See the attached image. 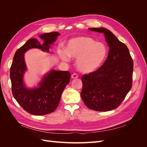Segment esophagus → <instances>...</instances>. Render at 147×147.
Here are the masks:
<instances>
[{"label":"esophagus","mask_w":147,"mask_h":147,"mask_svg":"<svg viewBox=\"0 0 147 147\" xmlns=\"http://www.w3.org/2000/svg\"><path fill=\"white\" fill-rule=\"evenodd\" d=\"M71 77H72V78H76L78 77V75L76 73H74L72 75V76H71Z\"/></svg>","instance_id":"1"}]
</instances>
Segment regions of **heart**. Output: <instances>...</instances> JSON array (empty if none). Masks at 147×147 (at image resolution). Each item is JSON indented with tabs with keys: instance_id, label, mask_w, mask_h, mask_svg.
Wrapping results in <instances>:
<instances>
[{
	"instance_id": "1",
	"label": "heart",
	"mask_w": 147,
	"mask_h": 147,
	"mask_svg": "<svg viewBox=\"0 0 147 147\" xmlns=\"http://www.w3.org/2000/svg\"><path fill=\"white\" fill-rule=\"evenodd\" d=\"M61 58L65 61L70 57L77 58V66L80 72L90 74L97 70L104 63L108 54L105 44L89 37L71 39L65 49H58Z\"/></svg>"
}]
</instances>
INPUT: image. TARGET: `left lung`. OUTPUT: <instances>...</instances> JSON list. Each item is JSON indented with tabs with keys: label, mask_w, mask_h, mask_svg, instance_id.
<instances>
[{
	"label": "left lung",
	"mask_w": 147,
	"mask_h": 147,
	"mask_svg": "<svg viewBox=\"0 0 147 147\" xmlns=\"http://www.w3.org/2000/svg\"><path fill=\"white\" fill-rule=\"evenodd\" d=\"M104 34L109 47L104 63L82 77L81 97L90 109L107 112L121 104L132 85L133 61L127 46L104 28H89Z\"/></svg>",
	"instance_id": "8db88e82"
}]
</instances>
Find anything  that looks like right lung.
<instances>
[{"label":"right lung","instance_id":"right-lung-1","mask_svg":"<svg viewBox=\"0 0 147 147\" xmlns=\"http://www.w3.org/2000/svg\"><path fill=\"white\" fill-rule=\"evenodd\" d=\"M60 34L53 32L40 35L43 43L30 38L19 49L13 57L10 67L11 91L13 97L22 108L34 115H44L52 113L58 106L61 96L70 82L69 71L51 70L47 74L36 88H26L23 82V75L26 70L24 54L30 48H38L49 51L50 45Z\"/></svg>","mask_w":147,"mask_h":147}]
</instances>
